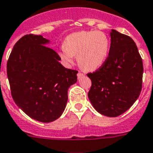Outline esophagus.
Returning <instances> with one entry per match:
<instances>
[{
	"instance_id": "obj_1",
	"label": "esophagus",
	"mask_w": 153,
	"mask_h": 153,
	"mask_svg": "<svg viewBox=\"0 0 153 153\" xmlns=\"http://www.w3.org/2000/svg\"><path fill=\"white\" fill-rule=\"evenodd\" d=\"M77 76H78V78H79V79H80L81 77L84 76V74H83L82 73H81V72H79V73H78V74H77Z\"/></svg>"
}]
</instances>
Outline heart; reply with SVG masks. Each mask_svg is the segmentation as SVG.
<instances>
[{
  "instance_id": "1",
  "label": "heart",
  "mask_w": 153,
  "mask_h": 153,
  "mask_svg": "<svg viewBox=\"0 0 153 153\" xmlns=\"http://www.w3.org/2000/svg\"><path fill=\"white\" fill-rule=\"evenodd\" d=\"M109 51V39L102 31L82 30L66 36L59 53L65 64H71L74 56L83 70L92 71L104 64Z\"/></svg>"
}]
</instances>
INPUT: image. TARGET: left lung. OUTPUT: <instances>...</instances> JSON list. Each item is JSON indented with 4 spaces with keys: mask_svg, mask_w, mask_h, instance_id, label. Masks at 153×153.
I'll list each match as a JSON object with an SVG mask.
<instances>
[{
    "mask_svg": "<svg viewBox=\"0 0 153 153\" xmlns=\"http://www.w3.org/2000/svg\"><path fill=\"white\" fill-rule=\"evenodd\" d=\"M108 57L88 75L91 80L88 98L97 112L117 117L131 108L142 90L143 61L131 37L115 30L110 32Z\"/></svg>",
    "mask_w": 153,
    "mask_h": 153,
    "instance_id": "obj_1",
    "label": "left lung"
}]
</instances>
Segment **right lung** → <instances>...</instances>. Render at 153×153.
I'll return each mask as SVG.
<instances>
[{
  "label": "right lung",
  "mask_w": 153,
  "mask_h": 153,
  "mask_svg": "<svg viewBox=\"0 0 153 153\" xmlns=\"http://www.w3.org/2000/svg\"><path fill=\"white\" fill-rule=\"evenodd\" d=\"M48 42L42 36H22L7 62L14 102L29 117L41 123L61 117L67 103L68 89L77 82L78 73L60 63L59 55L45 46Z\"/></svg>",
  "instance_id": "1"
}]
</instances>
